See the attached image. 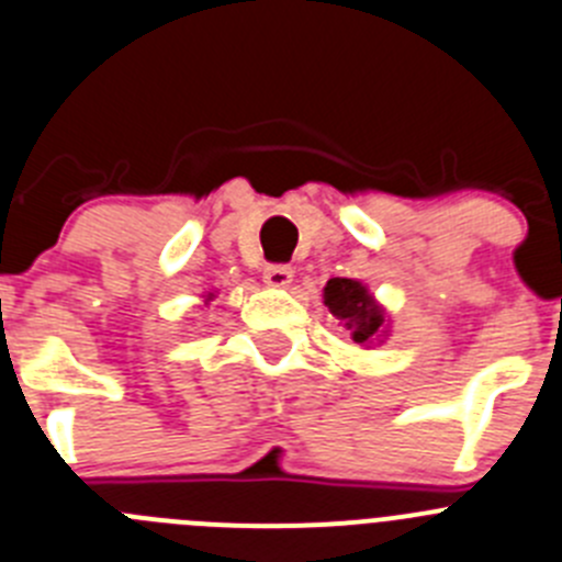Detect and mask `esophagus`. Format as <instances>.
Returning a JSON list of instances; mask_svg holds the SVG:
<instances>
[{"instance_id": "obj_1", "label": "esophagus", "mask_w": 562, "mask_h": 562, "mask_svg": "<svg viewBox=\"0 0 562 562\" xmlns=\"http://www.w3.org/2000/svg\"><path fill=\"white\" fill-rule=\"evenodd\" d=\"M262 280H266V285L271 288H285L291 285L293 269L291 266H285V262H274V266H266V269H262Z\"/></svg>"}]
</instances>
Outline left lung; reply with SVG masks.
I'll return each instance as SVG.
<instances>
[{"mask_svg": "<svg viewBox=\"0 0 562 562\" xmlns=\"http://www.w3.org/2000/svg\"><path fill=\"white\" fill-rule=\"evenodd\" d=\"M325 305L333 316L344 325V330L350 333V338L361 347L378 341L386 333L383 322L386 313L378 305L375 296L367 291V285L358 280H347V277H333L325 285Z\"/></svg>", "mask_w": 562, "mask_h": 562, "instance_id": "8db88e82", "label": "left lung"}]
</instances>
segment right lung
<instances>
[{"label":"right lung","instance_id":"right-lung-1","mask_svg":"<svg viewBox=\"0 0 562 562\" xmlns=\"http://www.w3.org/2000/svg\"><path fill=\"white\" fill-rule=\"evenodd\" d=\"M210 296H212V293H210Z\"/></svg>","mask_w":562,"mask_h":562}]
</instances>
